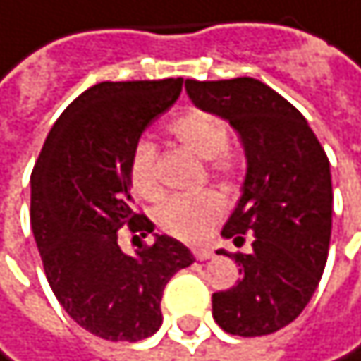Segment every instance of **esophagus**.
Returning a JSON list of instances; mask_svg holds the SVG:
<instances>
[{
	"instance_id": "esophagus-1",
	"label": "esophagus",
	"mask_w": 361,
	"mask_h": 361,
	"mask_svg": "<svg viewBox=\"0 0 361 361\" xmlns=\"http://www.w3.org/2000/svg\"><path fill=\"white\" fill-rule=\"evenodd\" d=\"M192 254H195L197 260H209L214 256V252L207 250V247H197V250H192Z\"/></svg>"
}]
</instances>
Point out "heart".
Wrapping results in <instances>:
<instances>
[{"instance_id": "1", "label": "heart", "mask_w": 361, "mask_h": 361, "mask_svg": "<svg viewBox=\"0 0 361 361\" xmlns=\"http://www.w3.org/2000/svg\"><path fill=\"white\" fill-rule=\"evenodd\" d=\"M169 135L199 158H205L212 175L222 182H235L243 173L245 160L241 152L228 145V126L218 116L203 109H192L171 122ZM156 158V147L141 141L135 145L128 162L130 188L143 201H158L164 195ZM224 214V197L214 190H205L192 197H175L166 201L156 212V224L162 233L179 241L201 243L209 237Z\"/></svg>"}]
</instances>
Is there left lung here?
Returning <instances> with one entry per match:
<instances>
[{"label": "left lung", "instance_id": "8db88e82", "mask_svg": "<svg viewBox=\"0 0 361 361\" xmlns=\"http://www.w3.org/2000/svg\"><path fill=\"white\" fill-rule=\"evenodd\" d=\"M186 90L197 107L231 122L247 156L243 195L222 237L256 239L252 254L218 252L241 267V281L212 296L214 319L228 334H273L302 313L328 260V156L305 116L260 80H186Z\"/></svg>", "mask_w": 361, "mask_h": 361}]
</instances>
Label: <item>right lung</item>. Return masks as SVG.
<instances>
[{"mask_svg": "<svg viewBox=\"0 0 361 361\" xmlns=\"http://www.w3.org/2000/svg\"><path fill=\"white\" fill-rule=\"evenodd\" d=\"M182 84L166 78L90 86L59 116L31 173V228L48 283L67 315L105 341L152 336L162 324L164 286L195 262L166 235L135 256L118 245L124 226L133 239L154 231L133 207L128 162Z\"/></svg>", "mask_w": 361, "mask_h": 361, "instance_id": "obj_1", "label": "right lung"}]
</instances>
